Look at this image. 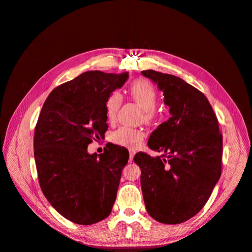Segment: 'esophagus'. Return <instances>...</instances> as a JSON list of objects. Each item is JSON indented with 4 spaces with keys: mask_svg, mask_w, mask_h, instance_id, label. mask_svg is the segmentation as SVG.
Wrapping results in <instances>:
<instances>
[{
    "mask_svg": "<svg viewBox=\"0 0 252 252\" xmlns=\"http://www.w3.org/2000/svg\"><path fill=\"white\" fill-rule=\"evenodd\" d=\"M134 155H135V150H133V149H129V162H130V163L133 161Z\"/></svg>",
    "mask_w": 252,
    "mask_h": 252,
    "instance_id": "obj_1",
    "label": "esophagus"
}]
</instances>
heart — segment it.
<instances>
[{"label": "heart", "mask_w": 252, "mask_h": 252, "mask_svg": "<svg viewBox=\"0 0 252 252\" xmlns=\"http://www.w3.org/2000/svg\"><path fill=\"white\" fill-rule=\"evenodd\" d=\"M131 97L143 108L144 120L151 122L157 117L155 106L158 102V91L150 81L140 79L132 83L129 88ZM122 104V95L118 91H114L108 95L105 102V110L108 119L113 120ZM145 139V132L142 129L131 127H121L111 135V141L120 146L128 147L130 149L139 148Z\"/></svg>", "instance_id": "1"}]
</instances>
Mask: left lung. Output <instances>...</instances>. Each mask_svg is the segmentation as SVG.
<instances>
[{
    "mask_svg": "<svg viewBox=\"0 0 252 252\" xmlns=\"http://www.w3.org/2000/svg\"><path fill=\"white\" fill-rule=\"evenodd\" d=\"M158 84L171 117L152 132V158L138 152L145 206L163 224H180L194 217L208 201L222 172L223 136L207 97L184 80L155 70L142 71Z\"/></svg>",
    "mask_w": 252,
    "mask_h": 252,
    "instance_id": "1",
    "label": "left lung"
}]
</instances>
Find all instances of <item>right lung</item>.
<instances>
[{"instance_id":"add662e5","label":"right lung","mask_w":252,"mask_h":252,"mask_svg":"<svg viewBox=\"0 0 252 252\" xmlns=\"http://www.w3.org/2000/svg\"><path fill=\"white\" fill-rule=\"evenodd\" d=\"M128 72L86 71L53 89L34 130V159L42 191L60 215L80 225L107 218L129 152L114 144L89 155L93 140L108 129L105 102Z\"/></svg>"}]
</instances>
